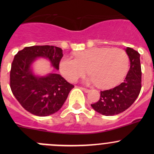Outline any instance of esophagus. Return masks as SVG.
<instances>
[{"label":"esophagus","mask_w":154,"mask_h":154,"mask_svg":"<svg viewBox=\"0 0 154 154\" xmlns=\"http://www.w3.org/2000/svg\"><path fill=\"white\" fill-rule=\"evenodd\" d=\"M80 88H81L83 91H85V92H88V91H89V89H88V88H84V87H80Z\"/></svg>","instance_id":"1"}]
</instances>
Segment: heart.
<instances>
[{
  "instance_id": "obj_1",
  "label": "heart",
  "mask_w": 154,
  "mask_h": 154,
  "mask_svg": "<svg viewBox=\"0 0 154 154\" xmlns=\"http://www.w3.org/2000/svg\"><path fill=\"white\" fill-rule=\"evenodd\" d=\"M74 56V59L63 57L60 63L61 74L68 81H76L88 71L90 82L109 88L119 84L128 71V55L121 48H93Z\"/></svg>"
}]
</instances>
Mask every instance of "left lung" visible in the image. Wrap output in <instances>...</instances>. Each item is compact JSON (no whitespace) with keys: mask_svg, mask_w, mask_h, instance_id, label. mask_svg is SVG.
<instances>
[{"mask_svg":"<svg viewBox=\"0 0 154 154\" xmlns=\"http://www.w3.org/2000/svg\"><path fill=\"white\" fill-rule=\"evenodd\" d=\"M130 61V68L123 83L111 89L100 91V99L91 104L96 112L109 116L123 112L139 96L142 88L140 54L133 48L126 49Z\"/></svg>","mask_w":154,"mask_h":154,"instance_id":"8db88e82","label":"left lung"}]
</instances>
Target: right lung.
Returning a JSON list of instances; mask_svg holds the SVG:
<instances>
[{"label": "right lung", "mask_w": 154, "mask_h": 154, "mask_svg": "<svg viewBox=\"0 0 154 154\" xmlns=\"http://www.w3.org/2000/svg\"><path fill=\"white\" fill-rule=\"evenodd\" d=\"M45 57L59 69L63 50L52 45L26 47L15 54L10 70V86L15 98L24 109L37 116L57 112L67 99L74 85L61 75L50 74L35 77L30 66L36 57Z\"/></svg>", "instance_id": "add662e5"}]
</instances>
